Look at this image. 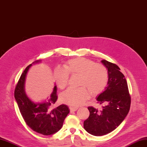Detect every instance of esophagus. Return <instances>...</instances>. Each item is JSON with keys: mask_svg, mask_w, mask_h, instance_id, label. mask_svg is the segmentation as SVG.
Instances as JSON below:
<instances>
[{"mask_svg": "<svg viewBox=\"0 0 147 147\" xmlns=\"http://www.w3.org/2000/svg\"><path fill=\"white\" fill-rule=\"evenodd\" d=\"M69 109H70V111H76L78 108V107H69Z\"/></svg>", "mask_w": 147, "mask_h": 147, "instance_id": "esophagus-1", "label": "esophagus"}]
</instances>
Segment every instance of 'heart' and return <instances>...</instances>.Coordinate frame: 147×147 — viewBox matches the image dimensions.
<instances>
[{"mask_svg":"<svg viewBox=\"0 0 147 147\" xmlns=\"http://www.w3.org/2000/svg\"><path fill=\"white\" fill-rule=\"evenodd\" d=\"M69 74L80 75L78 88H69L61 94L63 103L74 107H79L91 96L101 93L107 86L109 74L107 68L102 64L84 57L70 59L63 68L54 71V80L57 86L63 90L68 84Z\"/></svg>","mask_w":147,"mask_h":147,"instance_id":"obj_1","label":"heart"}]
</instances>
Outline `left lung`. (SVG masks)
Segmentation results:
<instances>
[{
  "instance_id": "8db88e82",
  "label": "left lung",
  "mask_w": 147,
  "mask_h": 147,
  "mask_svg": "<svg viewBox=\"0 0 147 147\" xmlns=\"http://www.w3.org/2000/svg\"><path fill=\"white\" fill-rule=\"evenodd\" d=\"M109 74L108 86L97 98L98 103L107 105L98 111L88 108L90 116L84 121V128L94 136H102L113 131L124 120L131 104L127 80L117 64L102 60Z\"/></svg>"
}]
</instances>
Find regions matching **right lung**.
I'll use <instances>...</instances> for the list:
<instances>
[{"label":"right lung","instance_id":"right-lung-1","mask_svg":"<svg viewBox=\"0 0 147 147\" xmlns=\"http://www.w3.org/2000/svg\"><path fill=\"white\" fill-rule=\"evenodd\" d=\"M39 62L36 61L33 63ZM31 66L29 64L20 76L15 88L14 97L22 117L29 127L43 135H53L62 128L69 110L66 105H59L56 108L51 107L57 99L56 86L47 101L36 103L30 100L25 93L24 83L26 74Z\"/></svg>","mask_w":147,"mask_h":147}]
</instances>
